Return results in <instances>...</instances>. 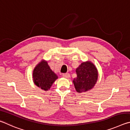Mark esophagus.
I'll list each match as a JSON object with an SVG mask.
<instances>
[{"label":"esophagus","instance_id":"esophagus-1","mask_svg":"<svg viewBox=\"0 0 130 130\" xmlns=\"http://www.w3.org/2000/svg\"><path fill=\"white\" fill-rule=\"evenodd\" d=\"M63 76L64 77L66 78H69L70 77V75L69 73H64V74H63Z\"/></svg>","mask_w":130,"mask_h":130}]
</instances>
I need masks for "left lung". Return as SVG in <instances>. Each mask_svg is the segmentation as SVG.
<instances>
[{"label": "left lung", "instance_id": "left-lung-1", "mask_svg": "<svg viewBox=\"0 0 130 130\" xmlns=\"http://www.w3.org/2000/svg\"><path fill=\"white\" fill-rule=\"evenodd\" d=\"M77 77L73 83L78 92H85L94 87L98 80V72L90 61L81 64L76 70Z\"/></svg>", "mask_w": 130, "mask_h": 130}]
</instances>
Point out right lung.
I'll return each instance as SVG.
<instances>
[{"instance_id": "1", "label": "right lung", "mask_w": 130, "mask_h": 130, "mask_svg": "<svg viewBox=\"0 0 130 130\" xmlns=\"http://www.w3.org/2000/svg\"><path fill=\"white\" fill-rule=\"evenodd\" d=\"M56 79L58 76L50 69L47 61H42L34 70V82L43 90H48Z\"/></svg>"}]
</instances>
